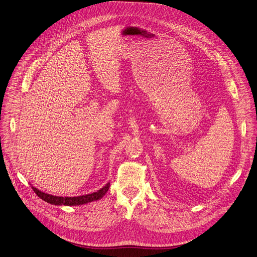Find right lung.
Wrapping results in <instances>:
<instances>
[{"label":"right lung","mask_w":257,"mask_h":257,"mask_svg":"<svg viewBox=\"0 0 257 257\" xmlns=\"http://www.w3.org/2000/svg\"><path fill=\"white\" fill-rule=\"evenodd\" d=\"M33 191L37 194L39 198L44 200L47 203H50L52 205H65V206H77V205H83L87 204L92 201H96L101 199L106 192L109 189V183H107L103 188L99 189L97 192L87 194V195H82V196H77V197H59V196H53L44 192H41L35 187H32Z\"/></svg>","instance_id":"obj_1"}]
</instances>
